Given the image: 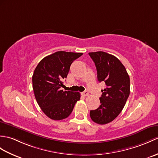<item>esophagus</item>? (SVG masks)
Segmentation results:
<instances>
[{
	"mask_svg": "<svg viewBox=\"0 0 158 158\" xmlns=\"http://www.w3.org/2000/svg\"><path fill=\"white\" fill-rule=\"evenodd\" d=\"M82 95L83 96H87L88 95H89V93H88V91H84V92L82 93Z\"/></svg>",
	"mask_w": 158,
	"mask_h": 158,
	"instance_id": "esophagus-1",
	"label": "esophagus"
}]
</instances>
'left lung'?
<instances>
[{
    "instance_id": "left-lung-1",
    "label": "left lung",
    "mask_w": 158,
    "mask_h": 158,
    "mask_svg": "<svg viewBox=\"0 0 158 158\" xmlns=\"http://www.w3.org/2000/svg\"><path fill=\"white\" fill-rule=\"evenodd\" d=\"M96 67L98 81L105 82L102 90L101 105L90 111L94 123L105 124L114 120L123 110L130 94V78L124 66L118 58L102 51L89 52Z\"/></svg>"
}]
</instances>
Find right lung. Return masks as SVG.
Returning a JSON list of instances; mask_svg holds the SVG:
<instances>
[{"mask_svg":"<svg viewBox=\"0 0 158 158\" xmlns=\"http://www.w3.org/2000/svg\"><path fill=\"white\" fill-rule=\"evenodd\" d=\"M83 53L58 51L44 57L32 76L33 89L38 104L45 114L54 120L71 114L80 100L79 92L60 90L71 64Z\"/></svg>","mask_w":158,"mask_h":158,"instance_id":"add662e5","label":"right lung"}]
</instances>
